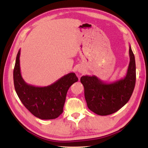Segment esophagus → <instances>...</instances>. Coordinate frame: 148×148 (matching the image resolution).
Masks as SVG:
<instances>
[{"label":"esophagus","instance_id":"esophagus-1","mask_svg":"<svg viewBox=\"0 0 148 148\" xmlns=\"http://www.w3.org/2000/svg\"><path fill=\"white\" fill-rule=\"evenodd\" d=\"M78 72H79V73H82V71H81V70H80V69H79V70H78Z\"/></svg>","mask_w":148,"mask_h":148}]
</instances>
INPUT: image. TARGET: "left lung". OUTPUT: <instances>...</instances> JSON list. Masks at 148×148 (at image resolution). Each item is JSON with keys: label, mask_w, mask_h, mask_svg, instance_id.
Listing matches in <instances>:
<instances>
[{"label": "left lung", "mask_w": 148, "mask_h": 148, "mask_svg": "<svg viewBox=\"0 0 148 148\" xmlns=\"http://www.w3.org/2000/svg\"><path fill=\"white\" fill-rule=\"evenodd\" d=\"M130 63L124 78L106 83L95 76H83L81 83L84 88L88 108L100 116L111 114L128 102L132 95L136 80L135 56L129 46Z\"/></svg>", "instance_id": "left-lung-1"}]
</instances>
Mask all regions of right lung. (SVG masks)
<instances>
[{"label":"right lung","instance_id":"right-lung-1","mask_svg":"<svg viewBox=\"0 0 148 148\" xmlns=\"http://www.w3.org/2000/svg\"><path fill=\"white\" fill-rule=\"evenodd\" d=\"M20 49L18 52L13 71L14 88L25 107L41 119H53L63 112L69 88L78 78L74 72L65 75L51 85L38 87L27 84L23 79L20 65Z\"/></svg>","mask_w":148,"mask_h":148}]
</instances>
